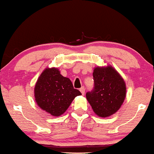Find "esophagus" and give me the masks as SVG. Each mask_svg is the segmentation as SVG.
I'll return each mask as SVG.
<instances>
[{"label": "esophagus", "mask_w": 154, "mask_h": 154, "mask_svg": "<svg viewBox=\"0 0 154 154\" xmlns=\"http://www.w3.org/2000/svg\"><path fill=\"white\" fill-rule=\"evenodd\" d=\"M79 91L81 92L82 95H85V89L84 87H82L79 89Z\"/></svg>", "instance_id": "obj_1"}]
</instances>
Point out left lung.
<instances>
[{
  "instance_id": "left-lung-1",
  "label": "left lung",
  "mask_w": 154,
  "mask_h": 154,
  "mask_svg": "<svg viewBox=\"0 0 154 154\" xmlns=\"http://www.w3.org/2000/svg\"><path fill=\"white\" fill-rule=\"evenodd\" d=\"M94 90L86 98L96 115L108 117L121 108L126 98V84L120 74L111 65L93 69Z\"/></svg>"
}]
</instances>
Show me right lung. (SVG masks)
<instances>
[{
	"instance_id": "right-lung-1",
	"label": "right lung",
	"mask_w": 154,
	"mask_h": 154,
	"mask_svg": "<svg viewBox=\"0 0 154 154\" xmlns=\"http://www.w3.org/2000/svg\"><path fill=\"white\" fill-rule=\"evenodd\" d=\"M35 99L42 110L54 116L62 115L76 96L82 95L75 89L68 77L56 67L45 69L34 88Z\"/></svg>"
}]
</instances>
